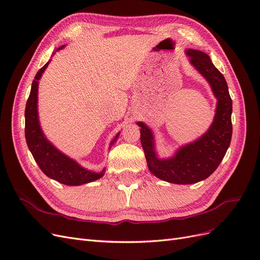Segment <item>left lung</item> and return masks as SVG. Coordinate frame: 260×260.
<instances>
[{
	"label": "left lung",
	"instance_id": "8db88e82",
	"mask_svg": "<svg viewBox=\"0 0 260 260\" xmlns=\"http://www.w3.org/2000/svg\"><path fill=\"white\" fill-rule=\"evenodd\" d=\"M191 65L205 78L217 99L214 121L194 142L181 146L169 158H158L151 128L139 121L141 144L148 170L164 181L175 184H193L208 178L221 162L232 137V100L223 75L214 66L206 53L187 49Z\"/></svg>",
	"mask_w": 260,
	"mask_h": 260
}]
</instances>
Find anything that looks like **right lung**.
Listing matches in <instances>:
<instances>
[{
	"instance_id": "obj_1",
	"label": "right lung",
	"mask_w": 260,
	"mask_h": 260,
	"mask_svg": "<svg viewBox=\"0 0 260 260\" xmlns=\"http://www.w3.org/2000/svg\"><path fill=\"white\" fill-rule=\"evenodd\" d=\"M64 46L65 45H61L57 51L64 48ZM49 64L50 60L37 73L35 80L31 84L30 95L28 98L25 111V136L27 145L38 166L49 178L56 180L62 184L73 186L92 182V181H95L103 177L105 169L101 172H95L83 168L76 160L58 151L45 138L41 129L38 115V86L39 80L41 79V76ZM119 133H117L116 137L112 140L111 145H113L118 137H119Z\"/></svg>"
}]
</instances>
